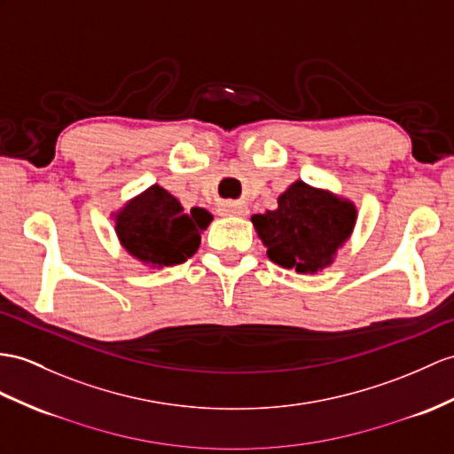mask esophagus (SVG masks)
<instances>
[{"instance_id": "34e87169", "label": "esophagus", "mask_w": 454, "mask_h": 454, "mask_svg": "<svg viewBox=\"0 0 454 454\" xmlns=\"http://www.w3.org/2000/svg\"><path fill=\"white\" fill-rule=\"evenodd\" d=\"M219 214L221 215H247L248 209L245 204H239V202H223L219 206Z\"/></svg>"}]
</instances>
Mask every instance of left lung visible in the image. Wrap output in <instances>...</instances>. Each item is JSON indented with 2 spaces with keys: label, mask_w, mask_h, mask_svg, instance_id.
<instances>
[{
  "label": "left lung",
  "mask_w": 454,
  "mask_h": 454,
  "mask_svg": "<svg viewBox=\"0 0 454 454\" xmlns=\"http://www.w3.org/2000/svg\"><path fill=\"white\" fill-rule=\"evenodd\" d=\"M252 223L273 263L298 273H316L333 262L352 235L356 206L296 181L278 198V209L252 215Z\"/></svg>",
  "instance_id": "1"
}]
</instances>
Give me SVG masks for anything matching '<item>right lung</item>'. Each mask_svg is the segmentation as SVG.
Wrapping results in <instances>:
<instances>
[{"mask_svg":"<svg viewBox=\"0 0 454 454\" xmlns=\"http://www.w3.org/2000/svg\"><path fill=\"white\" fill-rule=\"evenodd\" d=\"M212 219L204 207L186 212L173 194L152 184L119 209L115 231L130 256L152 268H163L189 260Z\"/></svg>","mask_w":454,"mask_h":454,"instance_id":"obj_1","label":"right lung"}]
</instances>
